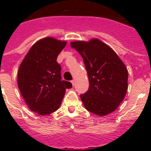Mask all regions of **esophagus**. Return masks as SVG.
Returning a JSON list of instances; mask_svg holds the SVG:
<instances>
[{"label": "esophagus", "mask_w": 151, "mask_h": 151, "mask_svg": "<svg viewBox=\"0 0 151 151\" xmlns=\"http://www.w3.org/2000/svg\"><path fill=\"white\" fill-rule=\"evenodd\" d=\"M71 82H72V85H73V86H74V85H76V81H75L74 79H73V80H72V81H71Z\"/></svg>", "instance_id": "34e87169"}]
</instances>
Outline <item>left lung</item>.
<instances>
[{"label": "left lung", "instance_id": "obj_1", "mask_svg": "<svg viewBox=\"0 0 151 151\" xmlns=\"http://www.w3.org/2000/svg\"><path fill=\"white\" fill-rule=\"evenodd\" d=\"M82 56L89 88L80 97L85 109L98 116L110 114L123 101L128 88V71L120 58L99 39L70 43Z\"/></svg>", "mask_w": 151, "mask_h": 151}]
</instances>
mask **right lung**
Masks as SVG:
<instances>
[{
    "label": "right lung",
    "instance_id": "add662e5",
    "mask_svg": "<svg viewBox=\"0 0 151 151\" xmlns=\"http://www.w3.org/2000/svg\"><path fill=\"white\" fill-rule=\"evenodd\" d=\"M66 45L53 38L37 41L30 48L18 71V87L32 111L48 115L60 107L72 83L61 80L57 58Z\"/></svg>",
    "mask_w": 151,
    "mask_h": 151
}]
</instances>
